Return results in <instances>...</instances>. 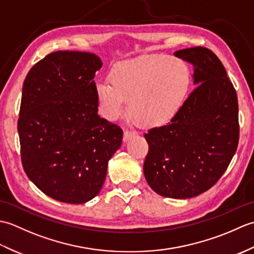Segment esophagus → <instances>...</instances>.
I'll use <instances>...</instances> for the list:
<instances>
[{
  "instance_id": "esophagus-1",
  "label": "esophagus",
  "mask_w": 254,
  "mask_h": 254,
  "mask_svg": "<svg viewBox=\"0 0 254 254\" xmlns=\"http://www.w3.org/2000/svg\"><path fill=\"white\" fill-rule=\"evenodd\" d=\"M133 136H135V132L128 131V130L124 131V133H123V142H127L128 139L132 138Z\"/></svg>"
}]
</instances>
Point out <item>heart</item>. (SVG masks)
Listing matches in <instances>:
<instances>
[{"mask_svg": "<svg viewBox=\"0 0 254 254\" xmlns=\"http://www.w3.org/2000/svg\"><path fill=\"white\" fill-rule=\"evenodd\" d=\"M192 83L191 68L180 58L152 56L115 64L108 80L95 84L101 116L116 121L126 111L144 127L171 122L180 112Z\"/></svg>", "mask_w": 254, "mask_h": 254, "instance_id": "heart-1", "label": "heart"}]
</instances>
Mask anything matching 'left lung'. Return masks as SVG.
Here are the masks:
<instances>
[{
  "label": "left lung",
  "mask_w": 254,
  "mask_h": 254,
  "mask_svg": "<svg viewBox=\"0 0 254 254\" xmlns=\"http://www.w3.org/2000/svg\"><path fill=\"white\" fill-rule=\"evenodd\" d=\"M197 86L178 116L145 134L144 176L161 196L189 198L207 191L227 169L239 141L238 98L226 69L203 47L178 50Z\"/></svg>",
  "instance_id": "8db88e82"
}]
</instances>
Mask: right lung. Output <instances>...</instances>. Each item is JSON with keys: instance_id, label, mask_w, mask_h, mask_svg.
I'll use <instances>...</instances> for the list:
<instances>
[{"instance_id": "right-lung-1", "label": "right lung", "mask_w": 254, "mask_h": 254, "mask_svg": "<svg viewBox=\"0 0 254 254\" xmlns=\"http://www.w3.org/2000/svg\"><path fill=\"white\" fill-rule=\"evenodd\" d=\"M98 56L56 51L27 74L18 119L21 163L48 196L83 204L104 185L108 163L123 132L98 116L95 75Z\"/></svg>"}]
</instances>
